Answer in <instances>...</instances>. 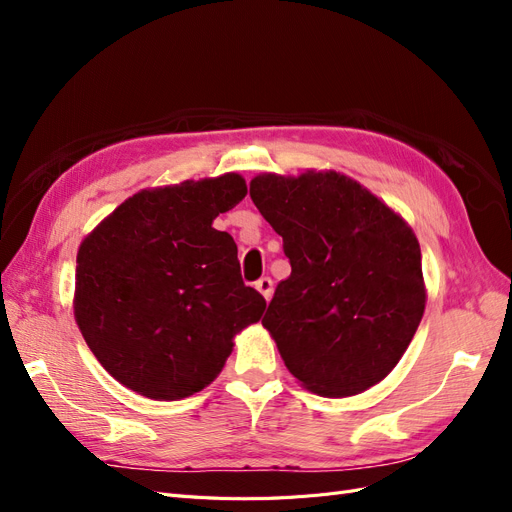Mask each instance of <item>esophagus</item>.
<instances>
[{"instance_id": "obj_1", "label": "esophagus", "mask_w": 512, "mask_h": 512, "mask_svg": "<svg viewBox=\"0 0 512 512\" xmlns=\"http://www.w3.org/2000/svg\"><path fill=\"white\" fill-rule=\"evenodd\" d=\"M254 286H256V290L262 294V297H265L267 301H271V297H273V282H271V277H260V280H258Z\"/></svg>"}]
</instances>
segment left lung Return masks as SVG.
Wrapping results in <instances>:
<instances>
[{
  "mask_svg": "<svg viewBox=\"0 0 512 512\" xmlns=\"http://www.w3.org/2000/svg\"><path fill=\"white\" fill-rule=\"evenodd\" d=\"M250 196L292 267L262 320L290 374L322 397H350L384 380L427 303L410 224L335 170L262 173Z\"/></svg>",
  "mask_w": 512,
  "mask_h": 512,
  "instance_id": "left-lung-1",
  "label": "left lung"
}]
</instances>
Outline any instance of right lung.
I'll list each match as a JSON object with an SVG mask.
<instances>
[{"instance_id":"add662e5","label":"right lung","mask_w":512,"mask_h":512,"mask_svg":"<svg viewBox=\"0 0 512 512\" xmlns=\"http://www.w3.org/2000/svg\"><path fill=\"white\" fill-rule=\"evenodd\" d=\"M245 194L237 173L141 190L83 239L74 320L126 389L158 401L203 391L265 312L241 280L235 241L213 228Z\"/></svg>"}]
</instances>
